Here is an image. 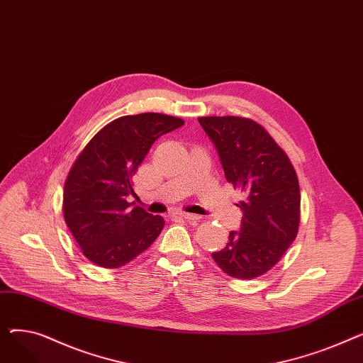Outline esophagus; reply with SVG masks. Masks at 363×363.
Instances as JSON below:
<instances>
[{"mask_svg": "<svg viewBox=\"0 0 363 363\" xmlns=\"http://www.w3.org/2000/svg\"><path fill=\"white\" fill-rule=\"evenodd\" d=\"M178 216H179V218H182V219H186V220H194V222H197V220H200V219H201V216H199V215L186 213V212H179V213H178Z\"/></svg>", "mask_w": 363, "mask_h": 363, "instance_id": "1", "label": "esophagus"}]
</instances>
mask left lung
Segmentation results:
<instances>
[{"label": "left lung", "instance_id": "obj_1", "mask_svg": "<svg viewBox=\"0 0 363 363\" xmlns=\"http://www.w3.org/2000/svg\"><path fill=\"white\" fill-rule=\"evenodd\" d=\"M199 122L218 150L226 181L244 194L237 204L242 212L240 231H231L225 249L212 257L230 277H260L274 268L297 237L296 170L285 151L252 119L208 116Z\"/></svg>", "mask_w": 363, "mask_h": 363}]
</instances>
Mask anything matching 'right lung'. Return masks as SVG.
<instances>
[{
	"instance_id": "1",
	"label": "right lung",
	"mask_w": 363,
	"mask_h": 363,
	"mask_svg": "<svg viewBox=\"0 0 363 363\" xmlns=\"http://www.w3.org/2000/svg\"><path fill=\"white\" fill-rule=\"evenodd\" d=\"M184 121L160 113L122 116L97 132L74 160L63 193L66 225L82 253L101 268H121L145 252L164 220L132 206V177L157 138Z\"/></svg>"
}]
</instances>
